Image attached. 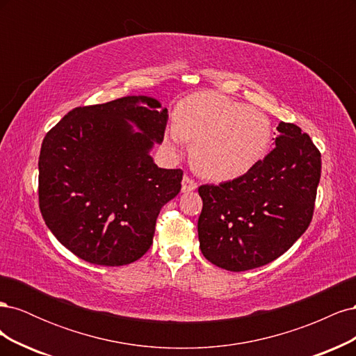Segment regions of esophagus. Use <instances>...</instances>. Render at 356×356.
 <instances>
[{
  "mask_svg": "<svg viewBox=\"0 0 356 356\" xmlns=\"http://www.w3.org/2000/svg\"><path fill=\"white\" fill-rule=\"evenodd\" d=\"M197 188V184L195 182V179H191L188 175H184V178H182V193H191L195 191Z\"/></svg>",
  "mask_w": 356,
  "mask_h": 356,
  "instance_id": "34e87169",
  "label": "esophagus"
}]
</instances>
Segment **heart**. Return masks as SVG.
<instances>
[{
    "mask_svg": "<svg viewBox=\"0 0 356 356\" xmlns=\"http://www.w3.org/2000/svg\"><path fill=\"white\" fill-rule=\"evenodd\" d=\"M193 141L191 160L202 175L217 181L239 178L260 163L272 139L268 118L225 96L200 92L182 101L166 141L175 148Z\"/></svg>",
    "mask_w": 356,
    "mask_h": 356,
    "instance_id": "1",
    "label": "heart"
}]
</instances>
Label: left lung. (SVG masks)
<instances>
[{
	"instance_id": "left-lung-1",
	"label": "left lung",
	"mask_w": 356,
	"mask_h": 356,
	"mask_svg": "<svg viewBox=\"0 0 356 356\" xmlns=\"http://www.w3.org/2000/svg\"><path fill=\"white\" fill-rule=\"evenodd\" d=\"M273 152L245 175L202 186L203 257L230 272L261 267L301 238L314 215L321 153L307 134L281 122Z\"/></svg>"
}]
</instances>
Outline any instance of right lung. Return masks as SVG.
Listing matches in <instances>:
<instances>
[{
  "mask_svg": "<svg viewBox=\"0 0 356 356\" xmlns=\"http://www.w3.org/2000/svg\"><path fill=\"white\" fill-rule=\"evenodd\" d=\"M168 110L152 96H124L70 111L46 135L38 160L40 211L81 260L124 266L153 245L156 220L181 190L182 170L161 169Z\"/></svg>",
  "mask_w": 356,
  "mask_h": 356,
  "instance_id": "right-lung-1",
  "label": "right lung"
}]
</instances>
